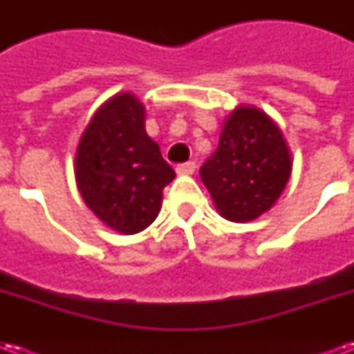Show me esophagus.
I'll list each match as a JSON object with an SVG mask.
<instances>
[{
    "label": "esophagus",
    "instance_id": "obj_1",
    "mask_svg": "<svg viewBox=\"0 0 354 354\" xmlns=\"http://www.w3.org/2000/svg\"><path fill=\"white\" fill-rule=\"evenodd\" d=\"M197 169V165L193 161H187V162H182V165H178L176 167V172L178 174H193Z\"/></svg>",
    "mask_w": 354,
    "mask_h": 354
}]
</instances>
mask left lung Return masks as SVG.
<instances>
[{
    "label": "left lung",
    "instance_id": "obj_1",
    "mask_svg": "<svg viewBox=\"0 0 354 354\" xmlns=\"http://www.w3.org/2000/svg\"><path fill=\"white\" fill-rule=\"evenodd\" d=\"M290 172L281 129L261 109L239 106L223 123L218 149L201 167V180L223 218L250 222L277 203Z\"/></svg>",
    "mask_w": 354,
    "mask_h": 354
}]
</instances>
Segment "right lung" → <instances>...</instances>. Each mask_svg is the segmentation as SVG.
I'll use <instances>...</instances> for the list:
<instances>
[{
    "label": "right lung",
    "mask_w": 354,
    "mask_h": 354,
    "mask_svg": "<svg viewBox=\"0 0 354 354\" xmlns=\"http://www.w3.org/2000/svg\"><path fill=\"white\" fill-rule=\"evenodd\" d=\"M174 170L146 132V109L131 93L104 102L75 153V182L87 207L111 230H146L161 208Z\"/></svg>",
    "instance_id": "obj_1"
}]
</instances>
